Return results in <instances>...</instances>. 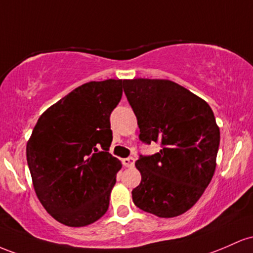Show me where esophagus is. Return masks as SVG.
Wrapping results in <instances>:
<instances>
[{
  "label": "esophagus",
  "instance_id": "34e87169",
  "mask_svg": "<svg viewBox=\"0 0 253 253\" xmlns=\"http://www.w3.org/2000/svg\"><path fill=\"white\" fill-rule=\"evenodd\" d=\"M122 163H123V165L126 167H132L135 165V159L134 158H126V159H123V160H122Z\"/></svg>",
  "mask_w": 253,
  "mask_h": 253
}]
</instances>
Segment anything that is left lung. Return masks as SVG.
Wrapping results in <instances>:
<instances>
[{
	"label": "left lung",
	"instance_id": "left-lung-1",
	"mask_svg": "<svg viewBox=\"0 0 253 253\" xmlns=\"http://www.w3.org/2000/svg\"><path fill=\"white\" fill-rule=\"evenodd\" d=\"M143 143L161 149L140 155L141 183L132 190L137 208L159 217L189 211L211 183L220 144L214 113L208 104L169 80L134 79L124 86Z\"/></svg>",
	"mask_w": 253,
	"mask_h": 253
}]
</instances>
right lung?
Here are the masks:
<instances>
[{
    "instance_id": "add662e5",
    "label": "right lung",
    "mask_w": 253,
    "mask_h": 253,
    "mask_svg": "<svg viewBox=\"0 0 253 253\" xmlns=\"http://www.w3.org/2000/svg\"><path fill=\"white\" fill-rule=\"evenodd\" d=\"M126 80L90 81L49 107L27 142L38 200L58 222L84 227L109 209L121 161L112 157L110 116Z\"/></svg>"
}]
</instances>
